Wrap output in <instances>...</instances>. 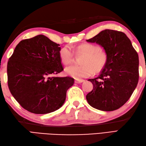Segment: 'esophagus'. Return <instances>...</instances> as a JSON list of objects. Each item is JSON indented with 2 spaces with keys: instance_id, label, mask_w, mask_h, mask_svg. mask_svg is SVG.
Instances as JSON below:
<instances>
[{
  "instance_id": "1",
  "label": "esophagus",
  "mask_w": 146,
  "mask_h": 146,
  "mask_svg": "<svg viewBox=\"0 0 146 146\" xmlns=\"http://www.w3.org/2000/svg\"><path fill=\"white\" fill-rule=\"evenodd\" d=\"M83 82H84V80H76L75 81V83H81Z\"/></svg>"
}]
</instances>
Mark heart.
Here are the masks:
<instances>
[{
	"instance_id": "1",
	"label": "heart",
	"mask_w": 146,
	"mask_h": 146,
	"mask_svg": "<svg viewBox=\"0 0 146 146\" xmlns=\"http://www.w3.org/2000/svg\"><path fill=\"white\" fill-rule=\"evenodd\" d=\"M78 54L84 55L82 59V65H72L65 68L67 75L75 79L86 78L92 75L94 71L100 73L104 69L108 62L107 52L100 49V46L92 43H83L76 48ZM60 58L64 64H69L74 60V52L70 46L62 48L59 52Z\"/></svg>"
}]
</instances>
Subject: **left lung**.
<instances>
[{
	"instance_id": "left-lung-1",
	"label": "left lung",
	"mask_w": 146,
	"mask_h": 146,
	"mask_svg": "<svg viewBox=\"0 0 146 146\" xmlns=\"http://www.w3.org/2000/svg\"><path fill=\"white\" fill-rule=\"evenodd\" d=\"M86 41L101 46L108 56L100 75L88 80L94 88L86 95V100L96 109L117 110L126 103L137 85V52L125 34L117 31L105 29Z\"/></svg>"
}]
</instances>
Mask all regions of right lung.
<instances>
[{
  "label": "right lung",
  "mask_w": 146,
  "mask_h": 146,
  "mask_svg": "<svg viewBox=\"0 0 146 146\" xmlns=\"http://www.w3.org/2000/svg\"><path fill=\"white\" fill-rule=\"evenodd\" d=\"M60 44L39 35L21 41L7 63L8 86L11 94L24 109L46 114L64 103L74 79L52 76L63 70Z\"/></svg>",
  "instance_id": "obj_1"
}]
</instances>
